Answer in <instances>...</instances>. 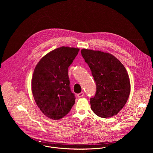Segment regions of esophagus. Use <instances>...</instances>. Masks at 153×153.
Instances as JSON below:
<instances>
[{"label": "esophagus", "instance_id": "obj_1", "mask_svg": "<svg viewBox=\"0 0 153 153\" xmlns=\"http://www.w3.org/2000/svg\"><path fill=\"white\" fill-rule=\"evenodd\" d=\"M84 92H81V93H79V94H77V97H78L79 98H80V97H83V96H84Z\"/></svg>", "mask_w": 153, "mask_h": 153}]
</instances>
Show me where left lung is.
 <instances>
[{"label":"left lung","mask_w":153,"mask_h":153,"mask_svg":"<svg viewBox=\"0 0 153 153\" xmlns=\"http://www.w3.org/2000/svg\"><path fill=\"white\" fill-rule=\"evenodd\" d=\"M81 52L96 83V94L90 98L91 109L102 118L116 115L126 105L130 93L126 68L109 53L87 49Z\"/></svg>","instance_id":"1"}]
</instances>
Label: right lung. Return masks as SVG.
<instances>
[{"label":"right lung","mask_w":153,"mask_h":153,"mask_svg":"<svg viewBox=\"0 0 153 153\" xmlns=\"http://www.w3.org/2000/svg\"><path fill=\"white\" fill-rule=\"evenodd\" d=\"M79 49L62 46L45 55L36 66L32 78V91L36 105L52 120L65 117L75 104L71 91L68 67Z\"/></svg>","instance_id":"1"}]
</instances>
